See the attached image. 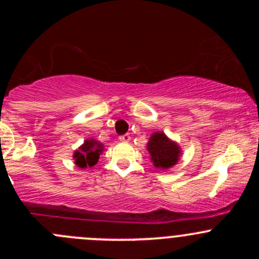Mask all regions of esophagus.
<instances>
[{
  "instance_id": "34e87169",
  "label": "esophagus",
  "mask_w": 259,
  "mask_h": 259,
  "mask_svg": "<svg viewBox=\"0 0 259 259\" xmlns=\"http://www.w3.org/2000/svg\"><path fill=\"white\" fill-rule=\"evenodd\" d=\"M119 140H120V142H122V143H129L130 140H132V138H130L129 134H124V135H121V137L119 138Z\"/></svg>"
}]
</instances>
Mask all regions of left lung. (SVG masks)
<instances>
[{
    "instance_id": "1",
    "label": "left lung",
    "mask_w": 259,
    "mask_h": 259,
    "mask_svg": "<svg viewBox=\"0 0 259 259\" xmlns=\"http://www.w3.org/2000/svg\"><path fill=\"white\" fill-rule=\"evenodd\" d=\"M146 149L153 165L160 170L173 168L182 154L178 143L166 137L163 132H155L150 135Z\"/></svg>"
}]
</instances>
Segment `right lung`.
<instances>
[{"instance_id": "add662e5", "label": "right lung", "mask_w": 259, "mask_h": 259, "mask_svg": "<svg viewBox=\"0 0 259 259\" xmlns=\"http://www.w3.org/2000/svg\"><path fill=\"white\" fill-rule=\"evenodd\" d=\"M104 151V144L94 138H89L74 151L75 164L81 169L91 168L99 161L101 153Z\"/></svg>"}]
</instances>
